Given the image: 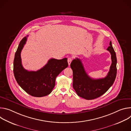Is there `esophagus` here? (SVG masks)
<instances>
[{
    "mask_svg": "<svg viewBox=\"0 0 131 131\" xmlns=\"http://www.w3.org/2000/svg\"><path fill=\"white\" fill-rule=\"evenodd\" d=\"M72 58H68L67 62H68V65H70V63H71V62H72Z\"/></svg>",
    "mask_w": 131,
    "mask_h": 131,
    "instance_id": "obj_1",
    "label": "esophagus"
}]
</instances>
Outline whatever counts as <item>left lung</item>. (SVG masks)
Returning <instances> with one entry per match:
<instances>
[{"mask_svg":"<svg viewBox=\"0 0 131 131\" xmlns=\"http://www.w3.org/2000/svg\"><path fill=\"white\" fill-rule=\"evenodd\" d=\"M107 50L111 54L112 63L106 77L94 79L85 72L81 61L76 58L72 60L70 67L73 71L72 86L78 96L91 100L100 97L113 84L117 75V57L116 52L110 42Z\"/></svg>","mask_w":131,"mask_h":131,"instance_id":"left-lung-1","label":"left lung"}]
</instances>
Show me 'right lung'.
I'll return each mask as SVG.
<instances>
[{
  "label": "right lung",
  "instance_id": "1",
  "mask_svg": "<svg viewBox=\"0 0 131 131\" xmlns=\"http://www.w3.org/2000/svg\"><path fill=\"white\" fill-rule=\"evenodd\" d=\"M28 36L20 41L15 53L13 72L15 78L26 93L34 97H42L50 94L55 84V79L62 70L68 67L67 59H50L40 69L28 71L22 64L21 53Z\"/></svg>",
  "mask_w": 131,
  "mask_h": 131
}]
</instances>
